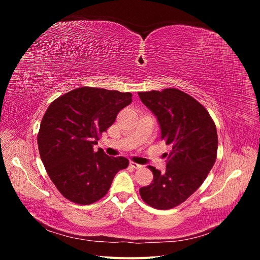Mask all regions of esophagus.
Returning a JSON list of instances; mask_svg holds the SVG:
<instances>
[{
	"mask_svg": "<svg viewBox=\"0 0 260 260\" xmlns=\"http://www.w3.org/2000/svg\"><path fill=\"white\" fill-rule=\"evenodd\" d=\"M130 166H131L132 168H135V169H140V168H142V165H139V164H137V162H133V161H130Z\"/></svg>",
	"mask_w": 260,
	"mask_h": 260,
	"instance_id": "esophagus-1",
	"label": "esophagus"
}]
</instances>
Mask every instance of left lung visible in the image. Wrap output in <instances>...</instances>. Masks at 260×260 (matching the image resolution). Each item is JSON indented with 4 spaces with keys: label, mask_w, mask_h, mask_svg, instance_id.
<instances>
[{
    "label": "left lung",
    "mask_w": 260,
    "mask_h": 260,
    "mask_svg": "<svg viewBox=\"0 0 260 260\" xmlns=\"http://www.w3.org/2000/svg\"><path fill=\"white\" fill-rule=\"evenodd\" d=\"M142 103L159 123L161 140L171 146L166 171L148 166L152 183L140 188L142 200L157 209L186 201L205 181L216 161L218 136L206 108L178 89L139 92Z\"/></svg>",
    "instance_id": "8db88e82"
}]
</instances>
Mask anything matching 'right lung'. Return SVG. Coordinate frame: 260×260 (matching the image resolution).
<instances>
[{
    "instance_id": "obj_1",
    "label": "right lung",
    "mask_w": 260,
    "mask_h": 260,
    "mask_svg": "<svg viewBox=\"0 0 260 260\" xmlns=\"http://www.w3.org/2000/svg\"><path fill=\"white\" fill-rule=\"evenodd\" d=\"M132 94L83 86L52 102L38 135L41 160L57 190L80 205L95 203L108 192L124 157L94 152L102 133L132 101Z\"/></svg>"
}]
</instances>
